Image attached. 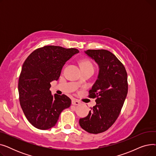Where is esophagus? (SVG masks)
Returning <instances> with one entry per match:
<instances>
[{
  "mask_svg": "<svg viewBox=\"0 0 156 156\" xmlns=\"http://www.w3.org/2000/svg\"><path fill=\"white\" fill-rule=\"evenodd\" d=\"M71 103L74 105H80L81 104V102L79 101L76 100V99H73Z\"/></svg>",
  "mask_w": 156,
  "mask_h": 156,
  "instance_id": "obj_1",
  "label": "esophagus"
}]
</instances>
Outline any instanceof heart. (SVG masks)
<instances>
[{
    "label": "heart",
    "instance_id": "b5f03b06",
    "mask_svg": "<svg viewBox=\"0 0 156 156\" xmlns=\"http://www.w3.org/2000/svg\"><path fill=\"white\" fill-rule=\"evenodd\" d=\"M81 69L89 68V69H94L93 64L90 61H89L88 59H84L81 62Z\"/></svg>",
    "mask_w": 156,
    "mask_h": 156
}]
</instances>
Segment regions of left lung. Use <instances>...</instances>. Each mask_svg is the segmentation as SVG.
<instances>
[{
    "mask_svg": "<svg viewBox=\"0 0 156 156\" xmlns=\"http://www.w3.org/2000/svg\"><path fill=\"white\" fill-rule=\"evenodd\" d=\"M85 53L95 61L99 70L89 91L90 97L97 98L96 105L79 123L86 132L97 134L108 129L119 115L128 93L127 73L123 64L107 50H87Z\"/></svg>",
    "mask_w": 156,
    "mask_h": 156,
    "instance_id": "8db88e82",
    "label": "left lung"
}]
</instances>
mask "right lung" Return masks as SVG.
Wrapping results in <instances>:
<instances>
[{
	"label": "right lung",
	"mask_w": 156,
	"mask_h": 156,
	"mask_svg": "<svg viewBox=\"0 0 156 156\" xmlns=\"http://www.w3.org/2000/svg\"><path fill=\"white\" fill-rule=\"evenodd\" d=\"M79 51L47 45L36 49L24 62L18 82L20 102L30 123L40 129L54 126L61 112L69 108L66 95H52L51 82L59 79L66 62Z\"/></svg>",
	"instance_id": "add662e5"
}]
</instances>
